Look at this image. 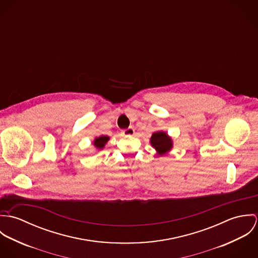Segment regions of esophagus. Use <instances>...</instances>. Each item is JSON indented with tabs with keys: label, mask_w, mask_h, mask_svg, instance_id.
Segmentation results:
<instances>
[{
	"label": "esophagus",
	"mask_w": 258,
	"mask_h": 258,
	"mask_svg": "<svg viewBox=\"0 0 258 258\" xmlns=\"http://www.w3.org/2000/svg\"><path fill=\"white\" fill-rule=\"evenodd\" d=\"M122 134H123V136H126V137L127 136H132V135L135 134V129L133 127H129L127 129H124L122 131Z\"/></svg>",
	"instance_id": "34e87169"
}]
</instances>
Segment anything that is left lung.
Masks as SVG:
<instances>
[{
    "mask_svg": "<svg viewBox=\"0 0 258 258\" xmlns=\"http://www.w3.org/2000/svg\"><path fill=\"white\" fill-rule=\"evenodd\" d=\"M151 144L158 151L159 154H165L172 148L171 138L164 132H156L151 137Z\"/></svg>",
    "mask_w": 258,
    "mask_h": 258,
    "instance_id": "8db88e82",
    "label": "left lung"
}]
</instances>
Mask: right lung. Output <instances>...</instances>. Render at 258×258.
I'll return each instance as SVG.
<instances>
[{
  "label": "right lung",
  "instance_id": "right-lung-1",
  "mask_svg": "<svg viewBox=\"0 0 258 258\" xmlns=\"http://www.w3.org/2000/svg\"><path fill=\"white\" fill-rule=\"evenodd\" d=\"M109 140V137L107 136H101L99 138H96L94 140V145L95 147L98 148V149H102L104 147V145L106 144V142Z\"/></svg>",
  "mask_w": 258,
  "mask_h": 258
}]
</instances>
